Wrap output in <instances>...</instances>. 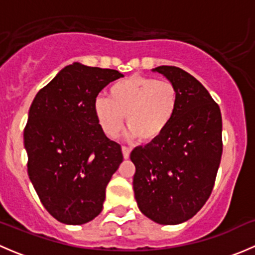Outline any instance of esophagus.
Here are the masks:
<instances>
[{
    "label": "esophagus",
    "mask_w": 255,
    "mask_h": 255,
    "mask_svg": "<svg viewBox=\"0 0 255 255\" xmlns=\"http://www.w3.org/2000/svg\"><path fill=\"white\" fill-rule=\"evenodd\" d=\"M130 150H132V149H130V148H128V146H122V153H123V158H125V159H128V158H129Z\"/></svg>",
    "instance_id": "esophagus-1"
}]
</instances>
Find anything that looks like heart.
<instances>
[{
	"label": "heart",
	"mask_w": 255,
	"mask_h": 255,
	"mask_svg": "<svg viewBox=\"0 0 255 255\" xmlns=\"http://www.w3.org/2000/svg\"><path fill=\"white\" fill-rule=\"evenodd\" d=\"M109 97H97L92 105L102 132L116 138L123 129L125 116L130 137L155 142L170 127L179 109V90L168 80L132 75L113 82Z\"/></svg>",
	"instance_id": "b5f03b06"
}]
</instances>
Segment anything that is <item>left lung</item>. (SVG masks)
<instances>
[{
    "mask_svg": "<svg viewBox=\"0 0 255 255\" xmlns=\"http://www.w3.org/2000/svg\"><path fill=\"white\" fill-rule=\"evenodd\" d=\"M179 90V109L155 142L135 146L133 190L143 215L159 225L194 217L212 192L222 156V117L204 85L176 66L153 69Z\"/></svg>",
    "mask_w": 255,
    "mask_h": 255,
    "instance_id": "obj_1",
    "label": "left lung"
}]
</instances>
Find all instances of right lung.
I'll use <instances>...</instances> for the list:
<instances>
[{
    "mask_svg": "<svg viewBox=\"0 0 255 255\" xmlns=\"http://www.w3.org/2000/svg\"><path fill=\"white\" fill-rule=\"evenodd\" d=\"M122 76L112 69L74 63L30 105L23 134L28 175L43 206L59 222L84 225L101 213L106 186L123 154L99 127L92 105L105 86Z\"/></svg>",
    "mask_w": 255,
    "mask_h": 255,
    "instance_id": "obj_1",
    "label": "right lung"
}]
</instances>
